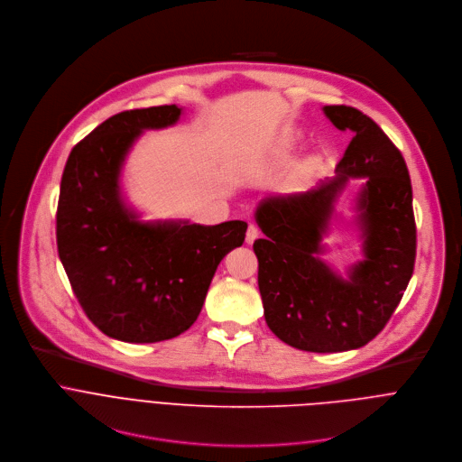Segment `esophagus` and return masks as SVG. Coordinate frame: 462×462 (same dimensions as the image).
<instances>
[{
  "instance_id": "34e87169",
  "label": "esophagus",
  "mask_w": 462,
  "mask_h": 462,
  "mask_svg": "<svg viewBox=\"0 0 462 462\" xmlns=\"http://www.w3.org/2000/svg\"><path fill=\"white\" fill-rule=\"evenodd\" d=\"M257 236H259V228H257V225L250 223V225H248V230H246V243H248V245H252V243L257 239Z\"/></svg>"
}]
</instances>
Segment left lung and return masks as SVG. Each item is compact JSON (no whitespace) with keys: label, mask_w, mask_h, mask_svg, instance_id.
<instances>
[{"label":"left lung","mask_w":462,"mask_h":462,"mask_svg":"<svg viewBox=\"0 0 462 462\" xmlns=\"http://www.w3.org/2000/svg\"><path fill=\"white\" fill-rule=\"evenodd\" d=\"M325 116L355 137L337 177L316 189L263 199L254 243L257 285L271 331L310 353H342L371 342L401 303L417 254L413 191L406 161L380 125L349 106H325ZM349 176L365 178L357 198L365 259L338 277L319 257L334 201Z\"/></svg>","instance_id":"8db88e82"}]
</instances>
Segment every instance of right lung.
Masks as SVG:
<instances>
[{"label": "right lung", "instance_id": "1", "mask_svg": "<svg viewBox=\"0 0 462 462\" xmlns=\"http://www.w3.org/2000/svg\"><path fill=\"white\" fill-rule=\"evenodd\" d=\"M180 113L171 104L113 115L73 148L63 168L58 255L88 318L120 342L153 344L184 333L221 259L245 241V221L144 223L125 207V155L144 129L173 125Z\"/></svg>", "mask_w": 462, "mask_h": 462}]
</instances>
